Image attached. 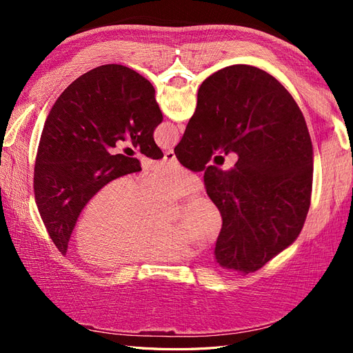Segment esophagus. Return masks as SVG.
<instances>
[{
  "label": "esophagus",
  "mask_w": 353,
  "mask_h": 353,
  "mask_svg": "<svg viewBox=\"0 0 353 353\" xmlns=\"http://www.w3.org/2000/svg\"><path fill=\"white\" fill-rule=\"evenodd\" d=\"M163 159L166 160V162H170V163H175V162H176V157H175L174 150H166Z\"/></svg>",
  "instance_id": "obj_1"
}]
</instances>
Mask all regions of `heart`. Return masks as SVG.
Masks as SVG:
<instances>
[{"instance_id": "obj_1", "label": "heart", "mask_w": 353, "mask_h": 353, "mask_svg": "<svg viewBox=\"0 0 353 353\" xmlns=\"http://www.w3.org/2000/svg\"><path fill=\"white\" fill-rule=\"evenodd\" d=\"M196 176L178 165H162L135 185L116 178L95 191L74 227V248L82 259L117 266L143 261H176L191 253L190 241L209 245L222 219L213 203L196 197L185 203L178 223L163 222V201L193 194Z\"/></svg>"}]
</instances>
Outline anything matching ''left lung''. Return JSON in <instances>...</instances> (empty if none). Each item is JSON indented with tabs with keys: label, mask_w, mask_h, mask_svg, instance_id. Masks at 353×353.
Returning a JSON list of instances; mask_svg holds the SVG:
<instances>
[{
	"label": "left lung",
	"mask_w": 353,
	"mask_h": 353,
	"mask_svg": "<svg viewBox=\"0 0 353 353\" xmlns=\"http://www.w3.org/2000/svg\"><path fill=\"white\" fill-rule=\"evenodd\" d=\"M163 121L153 85L122 65L83 73L61 92L37 153L34 191L42 222L65 254L79 213L109 181L141 170L132 154H112L131 140L140 153L163 157L153 132Z\"/></svg>",
	"instance_id": "left-lung-1"
}]
</instances>
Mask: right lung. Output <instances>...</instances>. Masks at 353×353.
Wrapping results in <instances>:
<instances>
[{
  "label": "right lung",
  "mask_w": 353,
  "mask_h": 353,
  "mask_svg": "<svg viewBox=\"0 0 353 353\" xmlns=\"http://www.w3.org/2000/svg\"><path fill=\"white\" fill-rule=\"evenodd\" d=\"M218 150L238 154L228 173L205 166ZM174 152L183 166L205 170L206 193L222 216L215 248L222 268L258 271L301 234L312 143L294 99L270 73L248 65L213 73Z\"/></svg>",
  "instance_id": "obj_1"
}]
</instances>
